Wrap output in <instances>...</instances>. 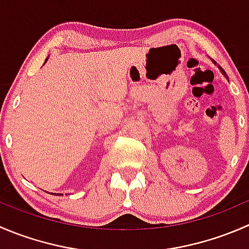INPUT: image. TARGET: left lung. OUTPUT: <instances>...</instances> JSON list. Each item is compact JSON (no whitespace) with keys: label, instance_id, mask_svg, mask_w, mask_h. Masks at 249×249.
I'll return each mask as SVG.
<instances>
[{"label":"left lung","instance_id":"left-lung-1","mask_svg":"<svg viewBox=\"0 0 249 249\" xmlns=\"http://www.w3.org/2000/svg\"><path fill=\"white\" fill-rule=\"evenodd\" d=\"M213 62H214V64H215V61H213ZM218 67H219L220 72H222V73H223V74H224V76H225V77H227V79H228V76H227V73H225V71H224V70H223V69H222V67H220V66H218ZM228 80H229V79H228Z\"/></svg>","mask_w":249,"mask_h":249}]
</instances>
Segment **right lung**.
Instances as JSON below:
<instances>
[{"label": "right lung", "instance_id": "add662e5", "mask_svg": "<svg viewBox=\"0 0 249 249\" xmlns=\"http://www.w3.org/2000/svg\"><path fill=\"white\" fill-rule=\"evenodd\" d=\"M47 60H48V59H47ZM47 60H46V62H47Z\"/></svg>", "mask_w": 249, "mask_h": 249}]
</instances>
